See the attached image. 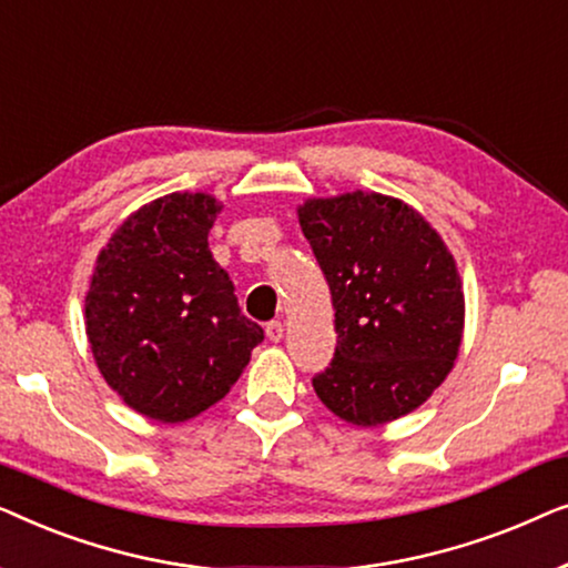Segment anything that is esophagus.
Returning a JSON list of instances; mask_svg holds the SVG:
<instances>
[{"mask_svg": "<svg viewBox=\"0 0 568 568\" xmlns=\"http://www.w3.org/2000/svg\"><path fill=\"white\" fill-rule=\"evenodd\" d=\"M266 336H268V341H282L284 338V323L282 321H271L268 325H266Z\"/></svg>", "mask_w": 568, "mask_h": 568, "instance_id": "34e87169", "label": "esophagus"}]
</instances>
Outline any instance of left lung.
I'll return each instance as SVG.
<instances>
[{"label": "left lung", "mask_w": 568, "mask_h": 568, "mask_svg": "<svg viewBox=\"0 0 568 568\" xmlns=\"http://www.w3.org/2000/svg\"><path fill=\"white\" fill-rule=\"evenodd\" d=\"M297 216L336 310V354L313 377L317 398L354 426L410 414L460 352L465 297L453 253L414 206L385 193L307 199Z\"/></svg>", "instance_id": "8db88e82"}]
</instances>
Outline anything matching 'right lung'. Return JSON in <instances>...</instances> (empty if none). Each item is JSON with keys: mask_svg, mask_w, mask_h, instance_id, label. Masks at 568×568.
Instances as JSON below:
<instances>
[{"mask_svg": "<svg viewBox=\"0 0 568 568\" xmlns=\"http://www.w3.org/2000/svg\"><path fill=\"white\" fill-rule=\"evenodd\" d=\"M220 212L212 193L154 199L119 224L92 271L90 352L111 390L154 422H189L222 400L263 341L209 251Z\"/></svg>", "mask_w": 568, "mask_h": 568, "instance_id": "obj_1", "label": "right lung"}]
</instances>
